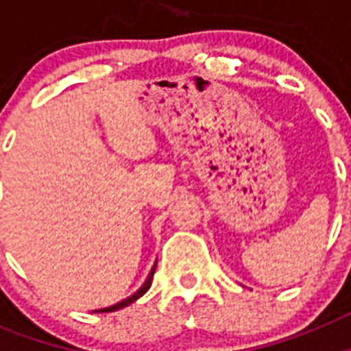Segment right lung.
<instances>
[{
    "instance_id": "right-lung-1",
    "label": "right lung",
    "mask_w": 351,
    "mask_h": 351,
    "mask_svg": "<svg viewBox=\"0 0 351 351\" xmlns=\"http://www.w3.org/2000/svg\"><path fill=\"white\" fill-rule=\"evenodd\" d=\"M154 269H156V265H154V267L151 269V272H149V276H147V280L144 281V285H142V287L138 288V290L135 291V293H133V295H130L128 299H125V300H121V302L114 304V306H108V308H104V309H96L95 313H112V311H117V309H121V308H126V306H130V304H132V302H135V300H137V299H141V297L144 295L145 291L149 290V287H151V281H153Z\"/></svg>"
}]
</instances>
